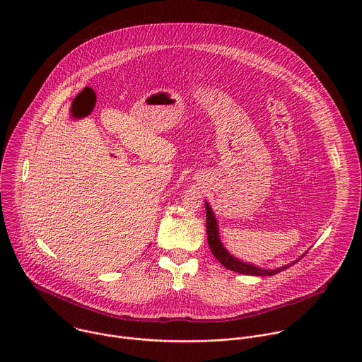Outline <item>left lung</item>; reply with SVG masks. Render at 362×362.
Here are the masks:
<instances>
[{
    "label": "left lung",
    "mask_w": 362,
    "mask_h": 362,
    "mask_svg": "<svg viewBox=\"0 0 362 362\" xmlns=\"http://www.w3.org/2000/svg\"><path fill=\"white\" fill-rule=\"evenodd\" d=\"M206 233H208V243L211 247V252L214 253V256L216 259L226 268L230 269L233 272L242 274V275H252V276H272L281 271L288 269L289 267H292L296 262H292L284 268H278V269H262V268H256L253 265L245 264L238 261L236 257L230 256L228 253V250L223 247L222 242L219 240V235H218V223L215 219V215L211 209V206L206 203Z\"/></svg>",
    "instance_id": "left-lung-1"
}]
</instances>
